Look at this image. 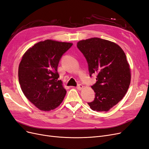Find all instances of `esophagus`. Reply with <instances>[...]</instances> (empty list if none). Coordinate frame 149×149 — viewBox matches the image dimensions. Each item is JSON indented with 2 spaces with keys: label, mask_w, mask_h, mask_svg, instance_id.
Masks as SVG:
<instances>
[{
  "label": "esophagus",
  "mask_w": 149,
  "mask_h": 149,
  "mask_svg": "<svg viewBox=\"0 0 149 149\" xmlns=\"http://www.w3.org/2000/svg\"><path fill=\"white\" fill-rule=\"evenodd\" d=\"M83 87H84V86H83L82 85H81V84H78L77 86V89L79 90L82 89Z\"/></svg>",
  "instance_id": "esophagus-1"
}]
</instances>
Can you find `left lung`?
<instances>
[{
    "instance_id": "left-lung-1",
    "label": "left lung",
    "mask_w": 149,
    "mask_h": 149,
    "mask_svg": "<svg viewBox=\"0 0 149 149\" xmlns=\"http://www.w3.org/2000/svg\"><path fill=\"white\" fill-rule=\"evenodd\" d=\"M77 46L87 60L90 77L97 74L92 86L95 98L87 103L93 111H108L123 98L130 85L126 54L116 43L98 38L80 41Z\"/></svg>"
}]
</instances>
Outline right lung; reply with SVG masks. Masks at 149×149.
<instances>
[{"instance_id":"obj_1","label":"right lung","mask_w":149,"mask_h":149,"mask_svg":"<svg viewBox=\"0 0 149 149\" xmlns=\"http://www.w3.org/2000/svg\"><path fill=\"white\" fill-rule=\"evenodd\" d=\"M72 43L47 40L36 43L22 57L18 67V81L24 95L42 111L54 109L63 101L62 87L57 66Z\"/></svg>"}]
</instances>
